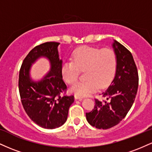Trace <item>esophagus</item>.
I'll return each instance as SVG.
<instances>
[{"label":"esophagus","mask_w":152,"mask_h":152,"mask_svg":"<svg viewBox=\"0 0 152 152\" xmlns=\"http://www.w3.org/2000/svg\"><path fill=\"white\" fill-rule=\"evenodd\" d=\"M74 97H75V99H78V100H82L83 98V96H78V95H75Z\"/></svg>","instance_id":"esophagus-1"}]
</instances>
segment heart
Wrapping results in <instances>:
<instances>
[{"label": "heart", "mask_w": 152, "mask_h": 152, "mask_svg": "<svg viewBox=\"0 0 152 152\" xmlns=\"http://www.w3.org/2000/svg\"><path fill=\"white\" fill-rule=\"evenodd\" d=\"M117 66V57L113 49L81 46L73 51L71 61L63 63L61 73L63 79L72 84L78 80L80 71H84L86 80L71 87L72 93L85 96L99 88H105L114 79Z\"/></svg>", "instance_id": "b5f03b06"}]
</instances>
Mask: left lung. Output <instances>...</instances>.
<instances>
[{
  "label": "left lung",
  "instance_id": "1",
  "mask_svg": "<svg viewBox=\"0 0 152 152\" xmlns=\"http://www.w3.org/2000/svg\"><path fill=\"white\" fill-rule=\"evenodd\" d=\"M113 47L117 57L115 77L102 93L105 100L96 99L94 109L86 113L88 123L100 129L116 126L126 116L135 100L139 86V75L132 54L116 41Z\"/></svg>",
  "mask_w": 152,
  "mask_h": 152
}]
</instances>
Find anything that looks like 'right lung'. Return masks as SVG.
<instances>
[{
    "label": "right lung",
    "mask_w": 152,
    "mask_h": 152,
    "mask_svg": "<svg viewBox=\"0 0 152 152\" xmlns=\"http://www.w3.org/2000/svg\"><path fill=\"white\" fill-rule=\"evenodd\" d=\"M58 42H46L34 47L24 58L19 71L18 88L22 105L33 121L45 129L62 126L67 119L73 95H66L67 86L63 80L62 61L58 57ZM41 56L51 63V71L41 81L33 82L29 71L31 64Z\"/></svg>",
    "instance_id": "obj_1"
}]
</instances>
